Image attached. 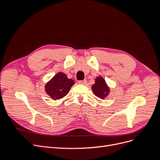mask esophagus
Returning a JSON list of instances; mask_svg holds the SVG:
<instances>
[{"instance_id":"esophagus-1","label":"esophagus","mask_w":160,"mask_h":160,"mask_svg":"<svg viewBox=\"0 0 160 160\" xmlns=\"http://www.w3.org/2000/svg\"><path fill=\"white\" fill-rule=\"evenodd\" d=\"M87 83V80H82V81H79L78 83L79 84H81V85H85Z\"/></svg>"}]
</instances>
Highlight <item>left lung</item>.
Segmentation results:
<instances>
[{
    "label": "left lung",
    "instance_id": "1",
    "mask_svg": "<svg viewBox=\"0 0 160 160\" xmlns=\"http://www.w3.org/2000/svg\"><path fill=\"white\" fill-rule=\"evenodd\" d=\"M92 90L97 97L102 99H104L109 93V88L102 77L95 79V83L92 86Z\"/></svg>",
    "mask_w": 160,
    "mask_h": 160
}]
</instances>
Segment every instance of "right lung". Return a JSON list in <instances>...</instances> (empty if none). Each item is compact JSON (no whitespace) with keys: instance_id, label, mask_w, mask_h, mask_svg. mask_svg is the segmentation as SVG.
Here are the masks:
<instances>
[{"instance_id":"1","label":"right lung","mask_w":160,"mask_h":160,"mask_svg":"<svg viewBox=\"0 0 160 160\" xmlns=\"http://www.w3.org/2000/svg\"><path fill=\"white\" fill-rule=\"evenodd\" d=\"M75 82L68 79L63 72H59L45 85V91L54 100L60 99L68 94Z\"/></svg>"}]
</instances>
